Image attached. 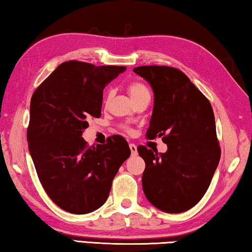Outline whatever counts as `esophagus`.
Here are the masks:
<instances>
[{"mask_svg": "<svg viewBox=\"0 0 252 252\" xmlns=\"http://www.w3.org/2000/svg\"><path fill=\"white\" fill-rule=\"evenodd\" d=\"M129 146H130V150H131V154L133 155V157H134V155L138 154V149H136V145L135 144H132L131 143Z\"/></svg>", "mask_w": 252, "mask_h": 252, "instance_id": "1", "label": "esophagus"}]
</instances>
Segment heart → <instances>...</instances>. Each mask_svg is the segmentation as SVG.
I'll list each match as a JSON object with an SVG mask.
<instances>
[{
  "mask_svg": "<svg viewBox=\"0 0 252 252\" xmlns=\"http://www.w3.org/2000/svg\"><path fill=\"white\" fill-rule=\"evenodd\" d=\"M127 90H129V94H130L132 99L139 97V95L143 94L149 93L148 88H146L143 84H141V82H138V81L131 82V84L127 86ZM109 97H110V94H108V95H107V98H109Z\"/></svg>",
  "mask_w": 252,
  "mask_h": 252,
  "instance_id": "b5f03b06",
  "label": "heart"
}]
</instances>
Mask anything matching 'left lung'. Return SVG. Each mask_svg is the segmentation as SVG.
<instances>
[{"label": "left lung", "mask_w": 252, "mask_h": 252, "mask_svg": "<svg viewBox=\"0 0 252 252\" xmlns=\"http://www.w3.org/2000/svg\"><path fill=\"white\" fill-rule=\"evenodd\" d=\"M133 71L149 82L154 94L146 138L163 136L167 144L165 153L138 148L145 162L144 195L162 212H186L205 195L220 159L213 108L176 68L141 66Z\"/></svg>", "instance_id": "1"}]
</instances>
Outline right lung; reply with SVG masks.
<instances>
[{
  "label": "right lung",
  "mask_w": 252,
  "mask_h": 252,
  "mask_svg": "<svg viewBox=\"0 0 252 252\" xmlns=\"http://www.w3.org/2000/svg\"><path fill=\"white\" fill-rule=\"evenodd\" d=\"M126 69L65 62L32 97L30 154L49 198L68 213L84 215L101 207L119 168L130 157L127 142L120 135L95 146L82 138L88 119L101 116L104 87Z\"/></svg>",
  "instance_id": "1"
}]
</instances>
